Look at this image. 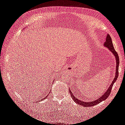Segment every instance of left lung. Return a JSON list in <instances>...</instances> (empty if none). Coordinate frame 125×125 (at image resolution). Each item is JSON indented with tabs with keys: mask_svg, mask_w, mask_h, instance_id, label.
Listing matches in <instances>:
<instances>
[{
	"mask_svg": "<svg viewBox=\"0 0 125 125\" xmlns=\"http://www.w3.org/2000/svg\"><path fill=\"white\" fill-rule=\"evenodd\" d=\"M104 46L107 47V49L111 51L112 54L114 55L115 59H116V73L115 75V78L113 80V81L112 82L110 86H109L108 89L104 93L103 95H101V97H99L98 99L96 100H94L93 101H90V102H84V101H82L81 100H79L78 99H76L73 93L71 92V91H69V92L70 93L72 99L77 104H79V105H82L84 107H90V106H93L96 105L98 104H99L102 101H104L109 96V94L111 93V90L113 88V86L114 85V83L115 82V81L117 80V78L118 77V67H119V56L118 55L117 52L115 51L114 46H113V44L112 43V41L111 36H109V34H107L106 37V41L104 42Z\"/></svg>",
	"mask_w": 125,
	"mask_h": 125,
	"instance_id": "1",
	"label": "left lung"
}]
</instances>
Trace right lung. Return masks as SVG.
I'll return each mask as SVG.
<instances>
[{
    "mask_svg": "<svg viewBox=\"0 0 125 125\" xmlns=\"http://www.w3.org/2000/svg\"><path fill=\"white\" fill-rule=\"evenodd\" d=\"M48 95H47V96H46V97H47V96H48ZM45 98H46V97H45ZM41 100H42V101H43V99H42Z\"/></svg>",
    "mask_w": 125,
    "mask_h": 125,
    "instance_id": "1",
    "label": "right lung"
}]
</instances>
